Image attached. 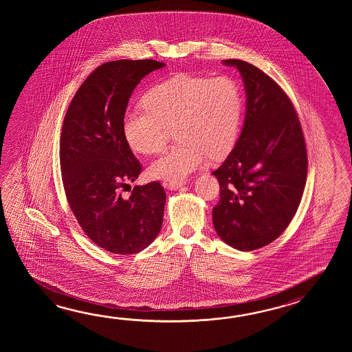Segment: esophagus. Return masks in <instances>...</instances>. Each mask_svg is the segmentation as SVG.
Masks as SVG:
<instances>
[{"instance_id": "1", "label": "esophagus", "mask_w": 352, "mask_h": 352, "mask_svg": "<svg viewBox=\"0 0 352 352\" xmlns=\"http://www.w3.org/2000/svg\"><path fill=\"white\" fill-rule=\"evenodd\" d=\"M186 184V181H170L168 184H167V186L170 190H177V188H181V187L184 186Z\"/></svg>"}]
</instances>
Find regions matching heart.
<instances>
[{"label":"heart","mask_w":352,"mask_h":352,"mask_svg":"<svg viewBox=\"0 0 352 352\" xmlns=\"http://www.w3.org/2000/svg\"><path fill=\"white\" fill-rule=\"evenodd\" d=\"M143 105L146 109L129 111L123 120V135L132 150L160 153L173 129L179 140L151 165L153 179L182 181L209 156H226L238 140L243 96L229 75H173L147 90Z\"/></svg>","instance_id":"heart-1"}]
</instances>
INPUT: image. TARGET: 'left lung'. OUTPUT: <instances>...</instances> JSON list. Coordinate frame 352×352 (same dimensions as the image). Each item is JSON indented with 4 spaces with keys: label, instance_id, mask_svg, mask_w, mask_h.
Returning <instances> with one entry per match:
<instances>
[{
    "label": "left lung",
    "instance_id": "obj_1",
    "mask_svg": "<svg viewBox=\"0 0 352 352\" xmlns=\"http://www.w3.org/2000/svg\"><path fill=\"white\" fill-rule=\"evenodd\" d=\"M243 78L247 112L239 140L215 170L220 200L212 209L217 235L241 252L265 247L292 221L306 186V142L291 99L261 69L223 60Z\"/></svg>",
    "mask_w": 352,
    "mask_h": 352
}]
</instances>
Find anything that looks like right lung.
Returning a JSON list of instances; mask_svg holds the SVG:
<instances>
[{"label":"right lung","mask_w":352,"mask_h":352,"mask_svg":"<svg viewBox=\"0 0 352 352\" xmlns=\"http://www.w3.org/2000/svg\"><path fill=\"white\" fill-rule=\"evenodd\" d=\"M164 67L152 59L105 63L80 85L64 118L60 168L69 206L87 236L114 254L140 253L162 226L166 192L160 182L123 196L142 170L123 120L138 82Z\"/></svg>","instance_id":"1"}]
</instances>
